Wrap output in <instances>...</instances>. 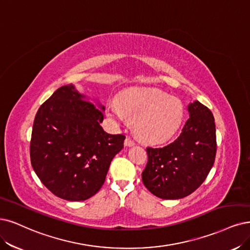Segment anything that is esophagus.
<instances>
[{"instance_id": "esophagus-1", "label": "esophagus", "mask_w": 250, "mask_h": 250, "mask_svg": "<svg viewBox=\"0 0 250 250\" xmlns=\"http://www.w3.org/2000/svg\"><path fill=\"white\" fill-rule=\"evenodd\" d=\"M125 146H134L135 145V142L132 140V139H130V138H126V139L125 140Z\"/></svg>"}]
</instances>
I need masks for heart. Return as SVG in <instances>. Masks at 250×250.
<instances>
[{
	"label": "heart",
	"mask_w": 250,
	"mask_h": 250,
	"mask_svg": "<svg viewBox=\"0 0 250 250\" xmlns=\"http://www.w3.org/2000/svg\"><path fill=\"white\" fill-rule=\"evenodd\" d=\"M108 116L118 125L135 122L137 136L146 143L159 144L168 141L182 124L183 105L175 97L151 88L126 91L119 101L108 105Z\"/></svg>",
	"instance_id": "b5f03b06"
}]
</instances>
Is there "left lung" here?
<instances>
[{
  "instance_id": "8db88e82",
  "label": "left lung",
  "mask_w": 250,
  "mask_h": 250,
  "mask_svg": "<svg viewBox=\"0 0 250 250\" xmlns=\"http://www.w3.org/2000/svg\"><path fill=\"white\" fill-rule=\"evenodd\" d=\"M189 118L180 136L162 148L147 147L148 162L142 181L154 196L178 200L195 191L214 164L216 130L211 111L193 101L188 106Z\"/></svg>"
}]
</instances>
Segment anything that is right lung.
<instances>
[{"instance_id": "1", "label": "right lung", "mask_w": 250, "mask_h": 250, "mask_svg": "<svg viewBox=\"0 0 250 250\" xmlns=\"http://www.w3.org/2000/svg\"><path fill=\"white\" fill-rule=\"evenodd\" d=\"M103 111L105 107L97 99L69 84L55 90L37 112L30 149L32 167L57 197L78 202L96 195L111 161L124 148V135L108 134L101 126Z\"/></svg>"}]
</instances>
